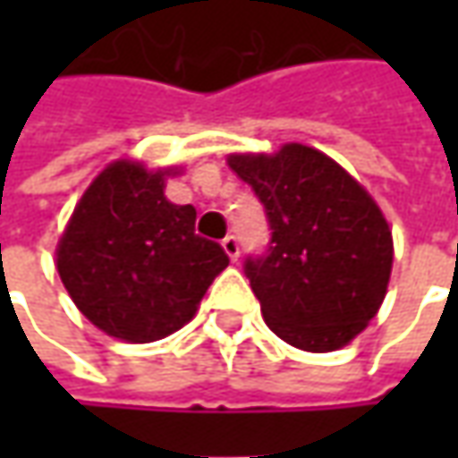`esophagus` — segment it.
<instances>
[{
  "instance_id": "1",
  "label": "esophagus",
  "mask_w": 458,
  "mask_h": 458,
  "mask_svg": "<svg viewBox=\"0 0 458 458\" xmlns=\"http://www.w3.org/2000/svg\"><path fill=\"white\" fill-rule=\"evenodd\" d=\"M221 247H224V252L229 255V259H232V262H237V257H239V239L234 237V234H229V237L224 239V242H221Z\"/></svg>"
}]
</instances>
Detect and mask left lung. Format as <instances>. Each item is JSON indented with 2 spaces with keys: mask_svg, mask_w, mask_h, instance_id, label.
Listing matches in <instances>:
<instances>
[{
  "mask_svg": "<svg viewBox=\"0 0 458 458\" xmlns=\"http://www.w3.org/2000/svg\"><path fill=\"white\" fill-rule=\"evenodd\" d=\"M273 229L244 275L265 324L303 352H334L375 318L393 270V234L379 206L339 163L306 145L229 155Z\"/></svg>",
  "mask_w": 458,
  "mask_h": 458,
  "instance_id": "1",
  "label": "left lung"
}]
</instances>
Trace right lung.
<instances>
[{
	"label": "right lung",
	"instance_id": "1",
	"mask_svg": "<svg viewBox=\"0 0 458 458\" xmlns=\"http://www.w3.org/2000/svg\"><path fill=\"white\" fill-rule=\"evenodd\" d=\"M170 173L132 160L104 167L55 250L73 303L122 342H157L183 328L229 265L221 244L196 234V208L165 199Z\"/></svg>",
	"mask_w": 458,
	"mask_h": 458
}]
</instances>
